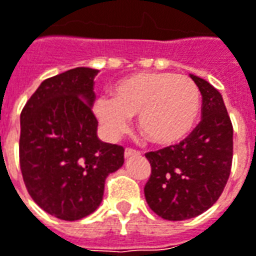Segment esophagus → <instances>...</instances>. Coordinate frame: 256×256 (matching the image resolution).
<instances>
[{
    "label": "esophagus",
    "mask_w": 256,
    "mask_h": 256,
    "mask_svg": "<svg viewBox=\"0 0 256 256\" xmlns=\"http://www.w3.org/2000/svg\"><path fill=\"white\" fill-rule=\"evenodd\" d=\"M133 156H140V151L133 150V148H126V150H124V157L126 158L133 157Z\"/></svg>",
    "instance_id": "1"
}]
</instances>
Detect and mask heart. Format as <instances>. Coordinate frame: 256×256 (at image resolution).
I'll return each mask as SVG.
<instances>
[{
	"mask_svg": "<svg viewBox=\"0 0 256 256\" xmlns=\"http://www.w3.org/2000/svg\"><path fill=\"white\" fill-rule=\"evenodd\" d=\"M200 108V92L194 80L172 72H138L120 80L114 98L100 96L94 114L110 137L128 128L130 116L156 144H175L194 128Z\"/></svg>",
	"mask_w": 256,
	"mask_h": 256,
	"instance_id": "obj_1",
	"label": "heart"
}]
</instances>
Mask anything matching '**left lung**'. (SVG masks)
<instances>
[{"instance_id":"1","label":"left lung","mask_w":256,"mask_h":256,"mask_svg":"<svg viewBox=\"0 0 256 256\" xmlns=\"http://www.w3.org/2000/svg\"><path fill=\"white\" fill-rule=\"evenodd\" d=\"M190 78L202 94V120L179 144L146 154L151 165L146 200L171 222L212 208L223 194L232 162V124L223 98L203 78Z\"/></svg>"}]
</instances>
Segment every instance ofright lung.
I'll return each mask as SVG.
<instances>
[{
    "instance_id": "add662e5",
    "label": "right lung",
    "mask_w": 256,
    "mask_h": 256,
    "mask_svg": "<svg viewBox=\"0 0 256 256\" xmlns=\"http://www.w3.org/2000/svg\"><path fill=\"white\" fill-rule=\"evenodd\" d=\"M98 70L77 67L44 80L20 114L19 164L36 204L74 222L102 202L105 179L124 162V148L102 142L91 106Z\"/></svg>"
}]
</instances>
